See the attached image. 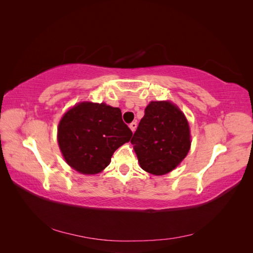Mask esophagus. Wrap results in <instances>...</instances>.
Masks as SVG:
<instances>
[{"instance_id": "34e87169", "label": "esophagus", "mask_w": 253, "mask_h": 253, "mask_svg": "<svg viewBox=\"0 0 253 253\" xmlns=\"http://www.w3.org/2000/svg\"><path fill=\"white\" fill-rule=\"evenodd\" d=\"M136 127H137V122L136 121H133L132 124H129V128L132 129V132L134 133L135 132V129H136Z\"/></svg>"}]
</instances>
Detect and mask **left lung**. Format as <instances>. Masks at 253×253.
<instances>
[{
	"mask_svg": "<svg viewBox=\"0 0 253 253\" xmlns=\"http://www.w3.org/2000/svg\"><path fill=\"white\" fill-rule=\"evenodd\" d=\"M131 142L144 171L154 175L169 173L190 150L188 121L171 102L152 101L145 108Z\"/></svg>",
	"mask_w": 253,
	"mask_h": 253,
	"instance_id": "8db88e82",
	"label": "left lung"
}]
</instances>
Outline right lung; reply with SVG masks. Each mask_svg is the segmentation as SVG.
Segmentation results:
<instances>
[{"label":"right lung","instance_id":"right-lung-1","mask_svg":"<svg viewBox=\"0 0 253 253\" xmlns=\"http://www.w3.org/2000/svg\"><path fill=\"white\" fill-rule=\"evenodd\" d=\"M133 133L118 108L82 102L65 113L58 127V142L66 163L82 174L101 172L112 155Z\"/></svg>","mask_w":253,"mask_h":253}]
</instances>
